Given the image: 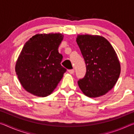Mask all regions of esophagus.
Segmentation results:
<instances>
[{"label": "esophagus", "instance_id": "1", "mask_svg": "<svg viewBox=\"0 0 134 134\" xmlns=\"http://www.w3.org/2000/svg\"><path fill=\"white\" fill-rule=\"evenodd\" d=\"M68 72H69L70 74H72L74 72V70H73V69H71V70H68Z\"/></svg>", "mask_w": 134, "mask_h": 134}]
</instances>
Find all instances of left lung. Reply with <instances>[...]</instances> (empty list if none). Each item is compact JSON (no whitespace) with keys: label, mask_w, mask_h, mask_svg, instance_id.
<instances>
[{"label":"left lung","mask_w":134,"mask_h":134,"mask_svg":"<svg viewBox=\"0 0 134 134\" xmlns=\"http://www.w3.org/2000/svg\"><path fill=\"white\" fill-rule=\"evenodd\" d=\"M76 42L86 66V76L78 81L79 87L89 97L103 96L114 87L121 73L116 51L102 36L79 34Z\"/></svg>","instance_id":"left-lung-1"}]
</instances>
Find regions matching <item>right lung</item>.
<instances>
[{"mask_svg": "<svg viewBox=\"0 0 134 134\" xmlns=\"http://www.w3.org/2000/svg\"><path fill=\"white\" fill-rule=\"evenodd\" d=\"M61 33L38 34L25 44L16 62L15 71L24 89L37 97L51 94L66 71L58 47Z\"/></svg>", "mask_w": 134, "mask_h": 134, "instance_id": "obj_1", "label": "right lung"}]
</instances>
